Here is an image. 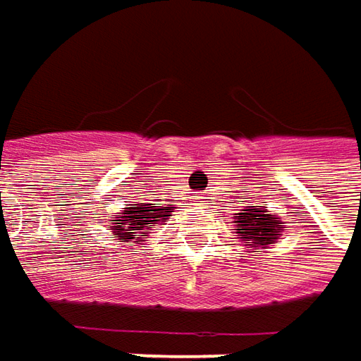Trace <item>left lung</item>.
Segmentation results:
<instances>
[{
  "instance_id": "left-lung-1",
  "label": "left lung",
  "mask_w": 361,
  "mask_h": 361,
  "mask_svg": "<svg viewBox=\"0 0 361 361\" xmlns=\"http://www.w3.org/2000/svg\"><path fill=\"white\" fill-rule=\"evenodd\" d=\"M265 208L247 206L243 212H239L241 216L237 219V228L235 231L239 233L241 241L265 247V245L274 243L278 239V235L284 231V224L276 221V216L267 214Z\"/></svg>"
}]
</instances>
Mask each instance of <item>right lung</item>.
<instances>
[{"mask_svg": "<svg viewBox=\"0 0 361 361\" xmlns=\"http://www.w3.org/2000/svg\"><path fill=\"white\" fill-rule=\"evenodd\" d=\"M173 206H151V204H130L122 216H116L112 233L120 239H135V237H147L149 231H153L159 221H165V216H171Z\"/></svg>", "mask_w": 361, "mask_h": 361, "instance_id": "obj_1", "label": "right lung"}]
</instances>
